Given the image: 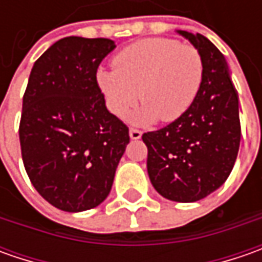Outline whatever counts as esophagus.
Returning a JSON list of instances; mask_svg holds the SVG:
<instances>
[{"mask_svg": "<svg viewBox=\"0 0 262 262\" xmlns=\"http://www.w3.org/2000/svg\"><path fill=\"white\" fill-rule=\"evenodd\" d=\"M129 137L133 140H138V138H141V131L137 128H129Z\"/></svg>", "mask_w": 262, "mask_h": 262, "instance_id": "esophagus-1", "label": "esophagus"}]
</instances>
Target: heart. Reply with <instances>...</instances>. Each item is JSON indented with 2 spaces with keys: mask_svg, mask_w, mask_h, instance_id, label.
Listing matches in <instances>:
<instances>
[{
  "mask_svg": "<svg viewBox=\"0 0 262 262\" xmlns=\"http://www.w3.org/2000/svg\"><path fill=\"white\" fill-rule=\"evenodd\" d=\"M115 71L99 70L97 86L106 105L116 116L140 100L133 122H172L194 105L204 80L203 56L195 46L170 37H147L118 52Z\"/></svg>",
  "mask_w": 262,
  "mask_h": 262,
  "instance_id": "obj_1",
  "label": "heart"
}]
</instances>
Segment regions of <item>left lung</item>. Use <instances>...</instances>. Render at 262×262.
I'll return each instance as SVG.
<instances>
[{"mask_svg": "<svg viewBox=\"0 0 262 262\" xmlns=\"http://www.w3.org/2000/svg\"><path fill=\"white\" fill-rule=\"evenodd\" d=\"M203 56L204 80L194 105L181 118L143 134L147 172L170 201L194 203L225 184L241 143L237 92L223 54L206 36L179 30Z\"/></svg>", "mask_w": 262, "mask_h": 262, "instance_id": "left-lung-1", "label": "left lung"}]
</instances>
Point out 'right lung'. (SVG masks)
<instances>
[{
	"mask_svg": "<svg viewBox=\"0 0 262 262\" xmlns=\"http://www.w3.org/2000/svg\"><path fill=\"white\" fill-rule=\"evenodd\" d=\"M114 49L105 37H64L29 77L18 126L23 165L36 191L62 211L105 200L129 143L128 126L106 109L96 78Z\"/></svg>",
	"mask_w": 262,
	"mask_h": 262,
	"instance_id": "right-lung-1",
	"label": "right lung"
}]
</instances>
